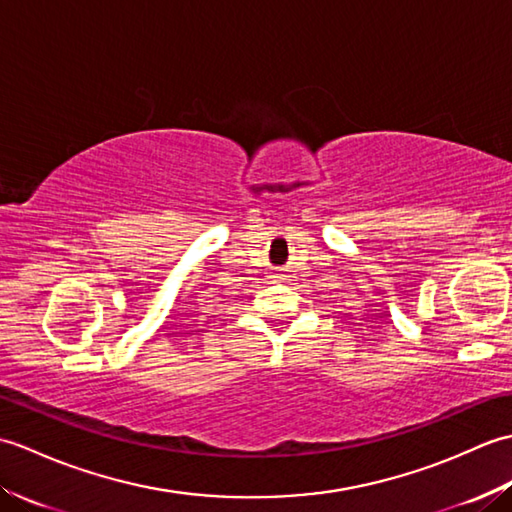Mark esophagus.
I'll list each match as a JSON object with an SVG mask.
<instances>
[{"label":"esophagus","instance_id":"esophagus-1","mask_svg":"<svg viewBox=\"0 0 512 512\" xmlns=\"http://www.w3.org/2000/svg\"><path fill=\"white\" fill-rule=\"evenodd\" d=\"M277 277H281V275H277Z\"/></svg>","mask_w":512,"mask_h":512}]
</instances>
